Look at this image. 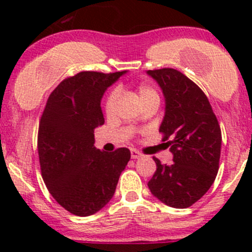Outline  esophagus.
I'll use <instances>...</instances> for the list:
<instances>
[{
  "label": "esophagus",
  "mask_w": 252,
  "mask_h": 252,
  "mask_svg": "<svg viewBox=\"0 0 252 252\" xmlns=\"http://www.w3.org/2000/svg\"><path fill=\"white\" fill-rule=\"evenodd\" d=\"M130 156H131V158H133V159H136V158H140V157L142 156V154L140 151H138V150L131 149L130 150Z\"/></svg>",
  "instance_id": "esophagus-1"
}]
</instances>
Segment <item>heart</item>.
Here are the masks:
<instances>
[{"label": "heart", "mask_w": 252, "mask_h": 252, "mask_svg": "<svg viewBox=\"0 0 252 252\" xmlns=\"http://www.w3.org/2000/svg\"><path fill=\"white\" fill-rule=\"evenodd\" d=\"M138 93H139V97H140V100H144V98L146 97H151V96H158L155 89H152L151 86L149 85H144V84L139 86ZM118 97H119V90L117 88L112 89L110 93L107 94V96H106L105 98V102H103V110H105L106 113H111V112L113 111Z\"/></svg>", "instance_id": "b5f03b06"}]
</instances>
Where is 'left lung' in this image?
<instances>
[{"instance_id": "left-lung-1", "label": "left lung", "mask_w": 252, "mask_h": 252, "mask_svg": "<svg viewBox=\"0 0 252 252\" xmlns=\"http://www.w3.org/2000/svg\"><path fill=\"white\" fill-rule=\"evenodd\" d=\"M166 98L159 133L171 147L173 163L154 157L156 172L147 183L152 195L167 206L187 208L207 192L220 168L222 133L204 91L173 68L147 70Z\"/></svg>"}]
</instances>
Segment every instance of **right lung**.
Masks as SVG:
<instances>
[{
    "mask_svg": "<svg viewBox=\"0 0 252 252\" xmlns=\"http://www.w3.org/2000/svg\"><path fill=\"white\" fill-rule=\"evenodd\" d=\"M126 72H80L50 94L37 134L42 179L53 199L68 212L86 217L113 196L130 151L94 146V130L105 123L101 98Z\"/></svg>",
    "mask_w": 252,
    "mask_h": 252,
    "instance_id": "obj_1",
    "label": "right lung"
}]
</instances>
